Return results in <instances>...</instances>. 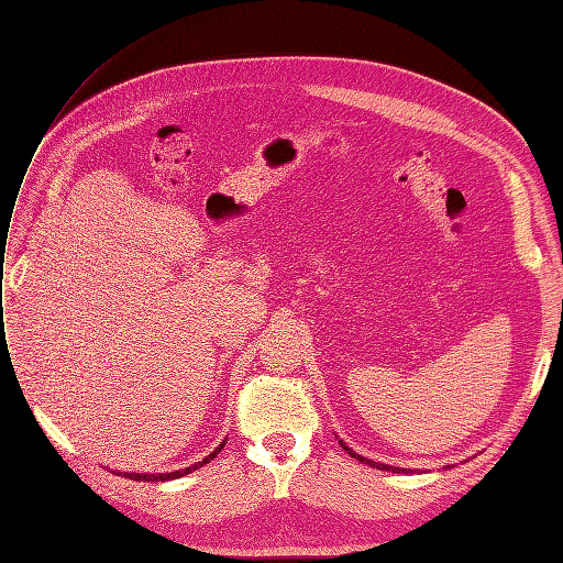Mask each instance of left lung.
<instances>
[{"label":"left lung","instance_id":"left-lung-1","mask_svg":"<svg viewBox=\"0 0 563 563\" xmlns=\"http://www.w3.org/2000/svg\"><path fill=\"white\" fill-rule=\"evenodd\" d=\"M340 446H343L352 457H356V460H362V463H366V465H371V467H380V470H387V472H406V470H399V467H389V465H380V463H373V460H366V457H362V455H356L352 449H347L343 441H340ZM411 472V470H408Z\"/></svg>","mask_w":563,"mask_h":563}]
</instances>
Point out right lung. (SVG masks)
<instances>
[{"mask_svg": "<svg viewBox=\"0 0 563 563\" xmlns=\"http://www.w3.org/2000/svg\"><path fill=\"white\" fill-rule=\"evenodd\" d=\"M223 446H225V441H223V444H220L211 455L203 457L201 463H195L192 467H185V470H178V472H166V474H133V472L129 474V472H124V476H126V479H133V482H168V479H178V476H185L187 472H192V470H197V467H201V465H207L209 460H213ZM119 474H122V472H119Z\"/></svg>", "mask_w": 563, "mask_h": 563, "instance_id": "obj_1", "label": "right lung"}]
</instances>
